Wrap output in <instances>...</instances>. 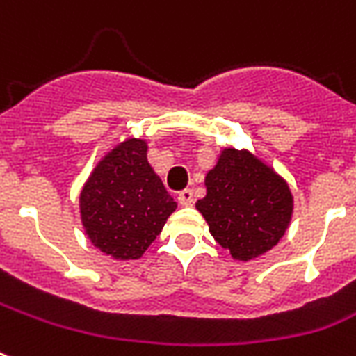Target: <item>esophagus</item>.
Here are the masks:
<instances>
[{
    "mask_svg": "<svg viewBox=\"0 0 356 356\" xmlns=\"http://www.w3.org/2000/svg\"><path fill=\"white\" fill-rule=\"evenodd\" d=\"M177 200L181 205H186V207H188V205H192V203H194V192H192L190 188L181 190V192H179Z\"/></svg>",
    "mask_w": 356,
    "mask_h": 356,
    "instance_id": "esophagus-1",
    "label": "esophagus"
}]
</instances>
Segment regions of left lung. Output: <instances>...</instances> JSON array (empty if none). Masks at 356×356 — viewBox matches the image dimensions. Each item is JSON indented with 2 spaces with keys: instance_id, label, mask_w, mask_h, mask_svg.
<instances>
[{
  "instance_id": "1",
  "label": "left lung",
  "mask_w": 356,
  "mask_h": 356,
  "mask_svg": "<svg viewBox=\"0 0 356 356\" xmlns=\"http://www.w3.org/2000/svg\"><path fill=\"white\" fill-rule=\"evenodd\" d=\"M205 188L196 209L214 241L237 261L267 254L291 224L289 183L248 149H222L205 175Z\"/></svg>"
}]
</instances>
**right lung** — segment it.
Wrapping results in <instances>:
<instances>
[{
    "label": "right lung",
    "instance_id": "1",
    "mask_svg": "<svg viewBox=\"0 0 356 356\" xmlns=\"http://www.w3.org/2000/svg\"><path fill=\"white\" fill-rule=\"evenodd\" d=\"M147 140L127 138L97 162L80 192V220L95 248L140 259L177 209L147 160Z\"/></svg>",
    "mask_w": 356,
    "mask_h": 356
}]
</instances>
